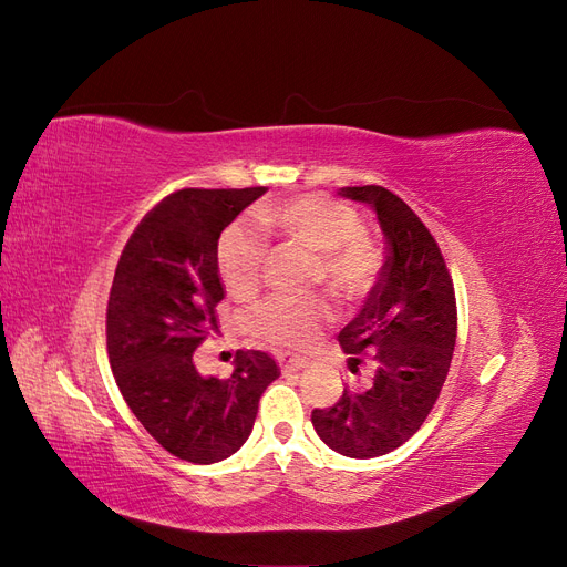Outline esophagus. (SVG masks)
<instances>
[{"instance_id":"34e87169","label":"esophagus","mask_w":567,"mask_h":567,"mask_svg":"<svg viewBox=\"0 0 567 567\" xmlns=\"http://www.w3.org/2000/svg\"><path fill=\"white\" fill-rule=\"evenodd\" d=\"M307 364H310V359H305V357L290 354V352H281V354H279V367H281V371H300V369H305Z\"/></svg>"}]
</instances>
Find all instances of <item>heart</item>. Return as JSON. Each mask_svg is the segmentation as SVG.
<instances>
[{"label":"heart","instance_id":"heart-1","mask_svg":"<svg viewBox=\"0 0 567 567\" xmlns=\"http://www.w3.org/2000/svg\"><path fill=\"white\" fill-rule=\"evenodd\" d=\"M279 231L315 257L312 281L323 284L338 300H359L375 286L381 252L359 231L357 215L346 205L321 196H300L265 208L252 225L238 221L219 236L215 269L234 298L250 296L260 279L262 236ZM329 305L317 296H274L255 305L248 315L250 331L277 348H305L329 321Z\"/></svg>","mask_w":567,"mask_h":567}]
</instances>
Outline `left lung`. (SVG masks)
I'll return each instance as SVG.
<instances>
[{
    "mask_svg": "<svg viewBox=\"0 0 567 567\" xmlns=\"http://www.w3.org/2000/svg\"><path fill=\"white\" fill-rule=\"evenodd\" d=\"M342 198L364 203L388 241L381 279L338 340L352 373L373 357L369 390H342L329 409L312 411L317 435L350 458H373L414 435L447 379L456 342L452 277L431 231L383 186H342Z\"/></svg>",
    "mask_w": 567,
    "mask_h": 567,
    "instance_id": "8db88e82",
    "label": "left lung"
}]
</instances>
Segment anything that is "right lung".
I'll return each mask as SVG.
<instances>
[{
    "label": "right lung",
    "mask_w": 567,
    "mask_h": 567,
    "mask_svg": "<svg viewBox=\"0 0 567 567\" xmlns=\"http://www.w3.org/2000/svg\"><path fill=\"white\" fill-rule=\"evenodd\" d=\"M267 192L182 188L153 208L120 255L106 336L115 383L132 414L163 447L217 463L244 447L277 362L238 350L229 379L200 375L194 352L217 331L225 288L215 269L219 234Z\"/></svg>",
    "instance_id": "obj_1"
}]
</instances>
